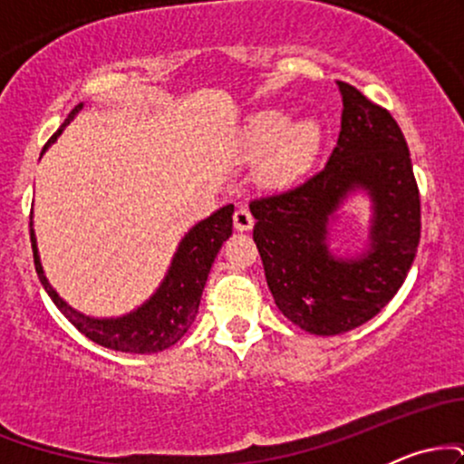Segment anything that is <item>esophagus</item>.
I'll return each mask as SVG.
<instances>
[{
	"instance_id": "1",
	"label": "esophagus",
	"mask_w": 464,
	"mask_h": 464,
	"mask_svg": "<svg viewBox=\"0 0 464 464\" xmlns=\"http://www.w3.org/2000/svg\"><path fill=\"white\" fill-rule=\"evenodd\" d=\"M233 225H236L237 231H248L255 225V218L248 211V207H237L236 214H233Z\"/></svg>"
}]
</instances>
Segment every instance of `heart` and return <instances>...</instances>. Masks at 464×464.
Wrapping results in <instances>:
<instances>
[{"instance_id": "heart-1", "label": "heart", "mask_w": 464, "mask_h": 464, "mask_svg": "<svg viewBox=\"0 0 464 464\" xmlns=\"http://www.w3.org/2000/svg\"><path fill=\"white\" fill-rule=\"evenodd\" d=\"M321 141V129L314 120H303L290 126L287 115L279 111H266L250 121L246 148L253 154H262L275 148L266 163V177L276 183L295 179L307 165Z\"/></svg>"}]
</instances>
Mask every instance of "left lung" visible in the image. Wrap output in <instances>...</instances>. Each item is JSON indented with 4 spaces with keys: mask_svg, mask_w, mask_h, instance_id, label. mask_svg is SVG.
<instances>
[{
    "mask_svg": "<svg viewBox=\"0 0 464 464\" xmlns=\"http://www.w3.org/2000/svg\"><path fill=\"white\" fill-rule=\"evenodd\" d=\"M338 146L323 169L296 188L250 200L253 239L266 281L285 318L316 335L371 321L406 281L420 239V200L408 143L392 115L338 80ZM373 200L370 250L334 258L326 225L349 190Z\"/></svg>",
    "mask_w": 464,
    "mask_h": 464,
    "instance_id": "obj_1",
    "label": "left lung"
}]
</instances>
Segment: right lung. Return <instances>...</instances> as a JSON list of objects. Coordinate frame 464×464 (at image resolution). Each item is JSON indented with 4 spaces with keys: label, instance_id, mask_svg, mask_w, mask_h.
Wrapping results in <instances>:
<instances>
[{
    "label": "right lung",
    "instance_id": "obj_1",
    "mask_svg": "<svg viewBox=\"0 0 464 464\" xmlns=\"http://www.w3.org/2000/svg\"><path fill=\"white\" fill-rule=\"evenodd\" d=\"M82 109L78 104L63 121V126L54 132L50 141L61 135L63 129L73 120V115ZM233 231V205L222 207L207 220L191 227L189 233L180 239L177 255H174L172 266L165 275L163 284L159 290L146 301L140 310L126 314L121 318H92L84 316L69 307L61 296L56 295L54 287L45 279L44 268H41L39 250H36V237L30 225V242L32 253H34V268L39 275L41 284L56 307L65 314V318L80 334L87 335L95 344H102L106 349L121 351V353H157L172 344H177L194 323L198 314L200 296L205 290L207 276H209L211 264H214L218 250L222 242L228 239Z\"/></svg>",
    "mask_w": 464,
    "mask_h": 464
}]
</instances>
